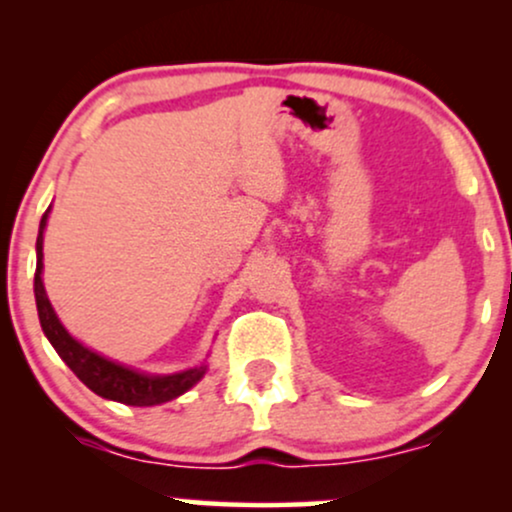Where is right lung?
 <instances>
[{
  "instance_id": "1",
  "label": "right lung",
  "mask_w": 512,
  "mask_h": 512,
  "mask_svg": "<svg viewBox=\"0 0 512 512\" xmlns=\"http://www.w3.org/2000/svg\"><path fill=\"white\" fill-rule=\"evenodd\" d=\"M48 216L50 209L45 211L43 219H40L38 240H35V257H38L33 281L35 305H38L40 327H43L45 337H48V342L55 346V351L60 354L62 361L74 370L76 378H79L88 390L96 392L98 397L129 404V407H156V404L170 402V399L185 395L190 387H195L199 380L204 378V373H207V363H199V366L178 370V373L168 375L144 373V370L110 361V358L88 349V346H84L79 339L67 332V327H64L60 317H57L43 286V233L45 226H48Z\"/></svg>"
}]
</instances>
